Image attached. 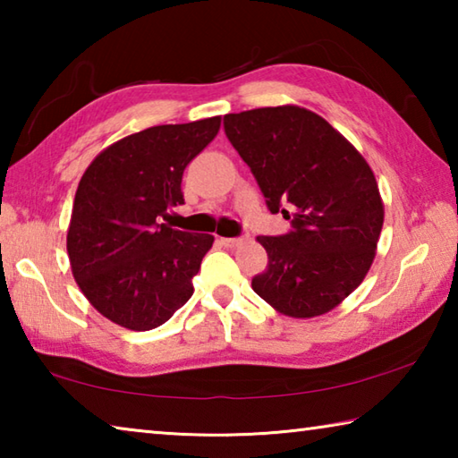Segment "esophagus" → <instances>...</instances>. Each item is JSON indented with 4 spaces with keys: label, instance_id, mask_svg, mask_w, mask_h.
<instances>
[{
    "label": "esophagus",
    "instance_id": "34e87169",
    "mask_svg": "<svg viewBox=\"0 0 458 458\" xmlns=\"http://www.w3.org/2000/svg\"><path fill=\"white\" fill-rule=\"evenodd\" d=\"M240 240H242V238H220V244L232 248V246H236V244L240 242Z\"/></svg>",
    "mask_w": 458,
    "mask_h": 458
}]
</instances>
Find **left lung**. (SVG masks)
<instances>
[{
    "label": "left lung",
    "mask_w": 458,
    "mask_h": 458,
    "mask_svg": "<svg viewBox=\"0 0 458 458\" xmlns=\"http://www.w3.org/2000/svg\"><path fill=\"white\" fill-rule=\"evenodd\" d=\"M224 131L268 210L293 226L259 236L268 267L252 278L254 293L297 319L331 311L358 289L376 257L384 204L374 172L344 135L301 106L232 113Z\"/></svg>",
    "instance_id": "obj_1"
}]
</instances>
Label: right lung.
Masks as SVG:
<instances>
[{
	"mask_svg": "<svg viewBox=\"0 0 458 458\" xmlns=\"http://www.w3.org/2000/svg\"><path fill=\"white\" fill-rule=\"evenodd\" d=\"M220 117L139 131L97 155L79 183L66 248L84 297L133 331L164 325L193 294L214 236L159 224L183 204L190 161L218 135Z\"/></svg>",
	"mask_w": 458,
	"mask_h": 458,
	"instance_id": "obj_1",
	"label": "right lung"
}]
</instances>
